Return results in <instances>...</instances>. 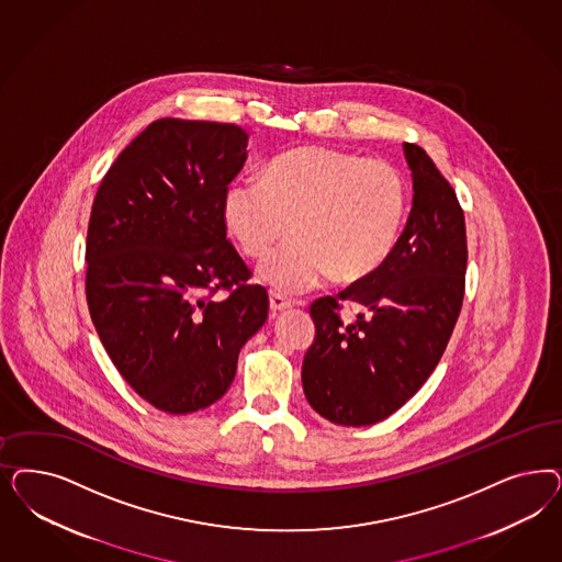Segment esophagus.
Masks as SVG:
<instances>
[{
  "label": "esophagus",
  "mask_w": 562,
  "mask_h": 562,
  "mask_svg": "<svg viewBox=\"0 0 562 562\" xmlns=\"http://www.w3.org/2000/svg\"><path fill=\"white\" fill-rule=\"evenodd\" d=\"M269 302H271V312H281V310L291 308V300H288V297L281 295V293H271V295H269Z\"/></svg>",
  "instance_id": "esophagus-1"
}]
</instances>
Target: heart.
I'll return each mask as SVG.
<instances>
[{
  "label": "heart",
  "mask_w": 562,
  "mask_h": 562,
  "mask_svg": "<svg viewBox=\"0 0 562 562\" xmlns=\"http://www.w3.org/2000/svg\"><path fill=\"white\" fill-rule=\"evenodd\" d=\"M407 211V181L395 165L325 146L272 159L265 178L246 176L225 194L223 213L239 250L262 258L272 290L302 293L358 281L376 271L397 244Z\"/></svg>",
  "instance_id": "heart-1"
}]
</instances>
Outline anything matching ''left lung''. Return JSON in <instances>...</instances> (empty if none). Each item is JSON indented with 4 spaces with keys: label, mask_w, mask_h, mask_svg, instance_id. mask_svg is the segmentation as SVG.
Here are the masks:
<instances>
[{
    "label": "left lung",
    "mask_w": 562,
    "mask_h": 562,
    "mask_svg": "<svg viewBox=\"0 0 562 562\" xmlns=\"http://www.w3.org/2000/svg\"><path fill=\"white\" fill-rule=\"evenodd\" d=\"M414 206L389 258L337 295L312 302L316 337L302 384L314 412L370 426L416 395L453 335L468 271L465 217L453 186L422 146L403 143ZM361 308L340 318L342 304Z\"/></svg>",
    "instance_id": "8db88e82"
}]
</instances>
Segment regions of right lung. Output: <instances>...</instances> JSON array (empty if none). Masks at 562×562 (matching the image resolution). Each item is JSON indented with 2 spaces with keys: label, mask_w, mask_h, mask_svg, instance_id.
<instances>
[{
  "label": "right lung",
  "mask_w": 562,
  "mask_h": 562,
  "mask_svg": "<svg viewBox=\"0 0 562 562\" xmlns=\"http://www.w3.org/2000/svg\"><path fill=\"white\" fill-rule=\"evenodd\" d=\"M236 124L164 117L109 167L87 234L92 325L124 381L180 416L213 405L269 293L227 239L229 181L248 157ZM217 290L226 297L215 301Z\"/></svg>",
  "instance_id": "right-lung-1"
}]
</instances>
